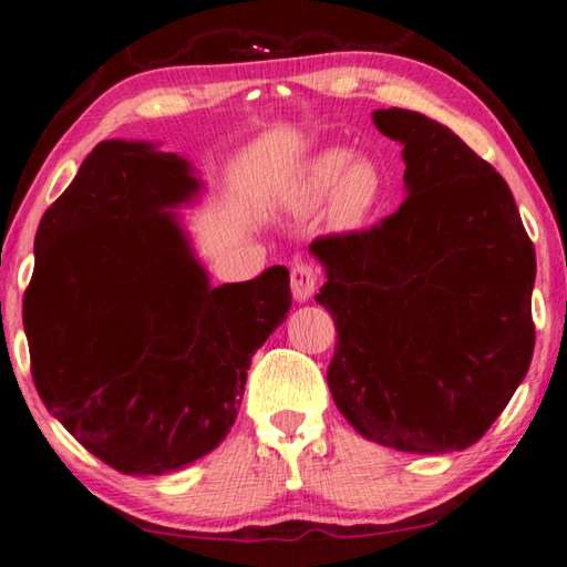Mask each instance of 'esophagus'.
Listing matches in <instances>:
<instances>
[{"mask_svg":"<svg viewBox=\"0 0 567 567\" xmlns=\"http://www.w3.org/2000/svg\"><path fill=\"white\" fill-rule=\"evenodd\" d=\"M319 289V268L311 261H296L291 266V291L293 299L309 301Z\"/></svg>","mask_w":567,"mask_h":567,"instance_id":"34e87169","label":"esophagus"}]
</instances>
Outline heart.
Instances as JSON below:
<instances>
[{
  "instance_id": "heart-1",
  "label": "heart",
  "mask_w": 567,
  "mask_h": 567,
  "mask_svg": "<svg viewBox=\"0 0 567 567\" xmlns=\"http://www.w3.org/2000/svg\"><path fill=\"white\" fill-rule=\"evenodd\" d=\"M306 188L311 196H333V206L344 220H359L374 208V203L382 196L384 181L382 173L374 163L357 161L349 151L333 147V151L321 153L311 163L309 175H306Z\"/></svg>"
}]
</instances>
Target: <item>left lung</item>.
Here are the masks:
<instances>
[{
    "mask_svg": "<svg viewBox=\"0 0 567 567\" xmlns=\"http://www.w3.org/2000/svg\"><path fill=\"white\" fill-rule=\"evenodd\" d=\"M374 123L404 145L410 196L369 230L311 244L339 331L327 382L371 442L465 450L530 369L535 248L503 175L450 127L402 107Z\"/></svg>",
    "mask_w": 567,
    "mask_h": 567,
    "instance_id": "8db88e82",
    "label": "left lung"
}]
</instances>
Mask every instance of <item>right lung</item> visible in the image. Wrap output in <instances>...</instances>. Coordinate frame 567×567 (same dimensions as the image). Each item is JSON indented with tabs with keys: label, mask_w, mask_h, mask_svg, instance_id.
<instances>
[{
	"label": "right lung",
	"mask_w": 567,
	"mask_h": 567,
	"mask_svg": "<svg viewBox=\"0 0 567 567\" xmlns=\"http://www.w3.org/2000/svg\"><path fill=\"white\" fill-rule=\"evenodd\" d=\"M196 188L183 157L107 141L37 228L22 301L37 394L123 475H165L226 440L250 357L291 306L284 266L210 289L165 210Z\"/></svg>",
	"instance_id": "add662e5"
}]
</instances>
